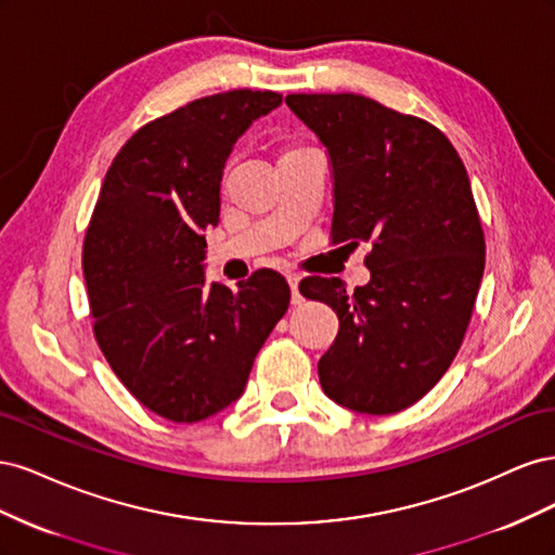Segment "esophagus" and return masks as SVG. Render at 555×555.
Returning <instances> with one entry per match:
<instances>
[{"label":"esophagus","mask_w":555,"mask_h":555,"mask_svg":"<svg viewBox=\"0 0 555 555\" xmlns=\"http://www.w3.org/2000/svg\"><path fill=\"white\" fill-rule=\"evenodd\" d=\"M287 282H289V287H292V304H294V306H300V304H304V296H300V292H298L300 275L289 273V275H287Z\"/></svg>","instance_id":"1"}]
</instances>
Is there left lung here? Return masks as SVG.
Instances as JSON below:
<instances>
[{
  "label": "left lung",
  "instance_id": "left-lung-1",
  "mask_svg": "<svg viewBox=\"0 0 555 555\" xmlns=\"http://www.w3.org/2000/svg\"><path fill=\"white\" fill-rule=\"evenodd\" d=\"M284 102L328 150L331 243L373 245L365 287L347 292L343 280L319 275L298 287L340 319L319 382L347 410L400 412L459 354L483 275V229L463 159L435 125L363 94Z\"/></svg>",
  "mask_w": 555,
  "mask_h": 555
}]
</instances>
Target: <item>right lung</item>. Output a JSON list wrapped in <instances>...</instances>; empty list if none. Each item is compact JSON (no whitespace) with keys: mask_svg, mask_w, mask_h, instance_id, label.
<instances>
[{"mask_svg":"<svg viewBox=\"0 0 555 555\" xmlns=\"http://www.w3.org/2000/svg\"><path fill=\"white\" fill-rule=\"evenodd\" d=\"M280 104L271 90L194 99L133 133L99 192L82 243L94 338L127 391L169 422H204L238 400L289 308L271 268L231 289L201 266L231 147Z\"/></svg>","mask_w":555,"mask_h":555,"instance_id":"add662e5","label":"right lung"}]
</instances>
